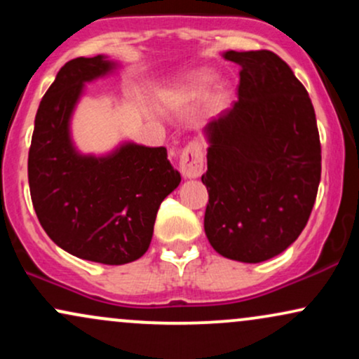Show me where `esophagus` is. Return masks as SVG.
Wrapping results in <instances>:
<instances>
[{
  "instance_id": "obj_1",
  "label": "esophagus",
  "mask_w": 359,
  "mask_h": 359,
  "mask_svg": "<svg viewBox=\"0 0 359 359\" xmlns=\"http://www.w3.org/2000/svg\"><path fill=\"white\" fill-rule=\"evenodd\" d=\"M179 165L185 179H197V177H201V174H203L204 151L203 145L197 140H194V142H191L184 148L182 154H180Z\"/></svg>"
}]
</instances>
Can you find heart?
I'll list each match as a JSON object with an SVG mask.
<instances>
[{
    "instance_id": "1",
    "label": "heart",
    "mask_w": 359,
    "mask_h": 359,
    "mask_svg": "<svg viewBox=\"0 0 359 359\" xmlns=\"http://www.w3.org/2000/svg\"><path fill=\"white\" fill-rule=\"evenodd\" d=\"M216 79L217 76L212 71H209V69H197V71L185 74V76L179 77L177 81H172L170 84L165 86L162 94L163 101L170 108H179V106H182L189 101L201 100V97H204L212 89V86L216 84ZM226 97H228V90L221 86L216 90V96H214V104H224Z\"/></svg>"
}]
</instances>
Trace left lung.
Returning a JSON list of instances; mask_svg holds the SVG:
<instances>
[{
  "label": "left lung",
  "mask_w": 359,
  "mask_h": 359,
  "mask_svg": "<svg viewBox=\"0 0 359 359\" xmlns=\"http://www.w3.org/2000/svg\"><path fill=\"white\" fill-rule=\"evenodd\" d=\"M240 65L238 101L204 128V231L224 258L259 263L306 228L320 182L314 106L292 69L270 50L222 53Z\"/></svg>",
  "instance_id": "8db88e82"
}]
</instances>
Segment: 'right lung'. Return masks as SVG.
I'll use <instances>...</instances> for the list:
<instances>
[{"label": "right lung", "mask_w": 359, "mask_h": 359, "mask_svg": "<svg viewBox=\"0 0 359 359\" xmlns=\"http://www.w3.org/2000/svg\"><path fill=\"white\" fill-rule=\"evenodd\" d=\"M121 67L108 55L77 57L40 101L28 154V184L48 238L74 257L125 265L145 255L160 204L180 184L165 147L123 140L106 154H82L72 116L86 84Z\"/></svg>", "instance_id": "right-lung-1"}]
</instances>
